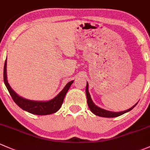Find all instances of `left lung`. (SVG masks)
Wrapping results in <instances>:
<instances>
[{"instance_id":"left-lung-1","label":"left lung","mask_w":150,"mask_h":150,"mask_svg":"<svg viewBox=\"0 0 150 150\" xmlns=\"http://www.w3.org/2000/svg\"><path fill=\"white\" fill-rule=\"evenodd\" d=\"M88 83H86V97H87V104L88 107H89L90 110L91 111L92 113H94L96 115L99 116V117H119V116L122 115V114H124L125 113H126L127 112H129L130 110L133 109L135 106L137 104V103L134 106H133L132 107L130 108V109H127L126 111H124V112H109V111H107L104 110V109H101V108L96 107V105L93 103L92 100H91V98L90 96L89 93H88Z\"/></svg>"}]
</instances>
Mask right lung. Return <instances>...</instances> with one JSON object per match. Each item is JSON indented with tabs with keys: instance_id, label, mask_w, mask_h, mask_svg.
I'll return each instance as SVG.
<instances>
[{
	"instance_id": "add662e5",
	"label": "right lung",
	"mask_w": 150,
	"mask_h": 150,
	"mask_svg": "<svg viewBox=\"0 0 150 150\" xmlns=\"http://www.w3.org/2000/svg\"><path fill=\"white\" fill-rule=\"evenodd\" d=\"M4 80L5 84L14 102L23 110L33 114H37V115H47V114H54L57 112L62 107L63 102H64V97L74 81H71L69 82L64 89L51 100L48 101H36L28 100V99L20 97L11 88L10 85L8 83L7 76H6V60L4 64Z\"/></svg>"
}]
</instances>
